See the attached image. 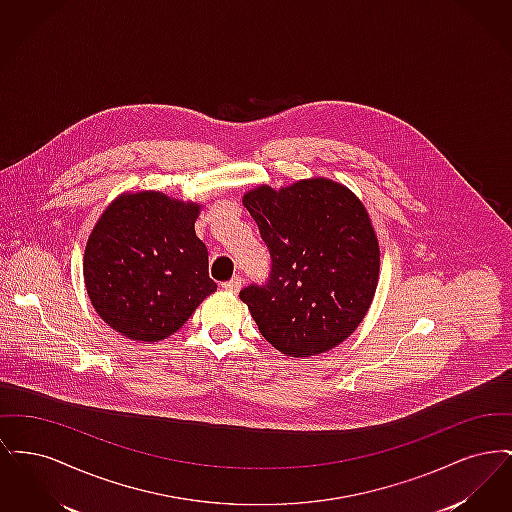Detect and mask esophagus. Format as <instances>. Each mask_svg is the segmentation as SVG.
<instances>
[{
	"label": "esophagus",
	"mask_w": 512,
	"mask_h": 512,
	"mask_svg": "<svg viewBox=\"0 0 512 512\" xmlns=\"http://www.w3.org/2000/svg\"><path fill=\"white\" fill-rule=\"evenodd\" d=\"M222 290L230 293L240 292V290H242V276H234L232 280L224 282V284H222Z\"/></svg>",
	"instance_id": "obj_1"
}]
</instances>
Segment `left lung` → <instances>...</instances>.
Segmentation results:
<instances>
[{
  "label": "left lung",
  "instance_id": "8db88e82",
  "mask_svg": "<svg viewBox=\"0 0 512 512\" xmlns=\"http://www.w3.org/2000/svg\"><path fill=\"white\" fill-rule=\"evenodd\" d=\"M272 270L240 292L263 338L288 357L338 347L366 317L380 278V245L363 201L330 178L244 194Z\"/></svg>",
  "mask_w": 512,
  "mask_h": 512
}]
</instances>
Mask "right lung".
<instances>
[{"label":"right lung","instance_id":"1","mask_svg":"<svg viewBox=\"0 0 512 512\" xmlns=\"http://www.w3.org/2000/svg\"><path fill=\"white\" fill-rule=\"evenodd\" d=\"M201 205L163 192H124L84 249V284L99 318L130 341L169 338L217 292L195 236Z\"/></svg>","mask_w":512,"mask_h":512}]
</instances>
